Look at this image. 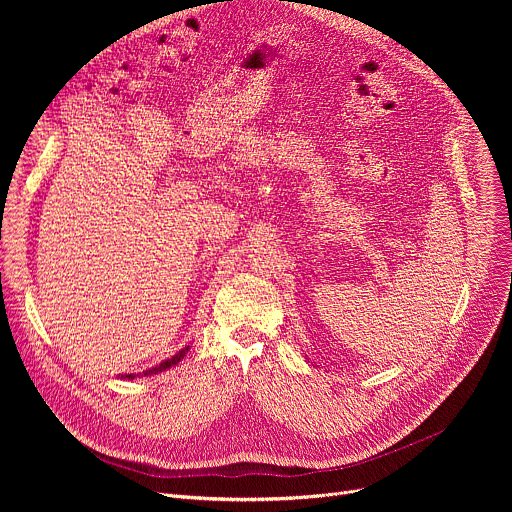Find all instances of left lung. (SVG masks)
I'll return each instance as SVG.
<instances>
[{
    "label": "left lung",
    "mask_w": 512,
    "mask_h": 512,
    "mask_svg": "<svg viewBox=\"0 0 512 512\" xmlns=\"http://www.w3.org/2000/svg\"><path fill=\"white\" fill-rule=\"evenodd\" d=\"M308 362H310V360H308Z\"/></svg>",
    "instance_id": "8db88e82"
}]
</instances>
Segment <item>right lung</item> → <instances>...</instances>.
Segmentation results:
<instances>
[{
    "instance_id": "obj_1",
    "label": "right lung",
    "mask_w": 512,
    "mask_h": 512,
    "mask_svg": "<svg viewBox=\"0 0 512 512\" xmlns=\"http://www.w3.org/2000/svg\"><path fill=\"white\" fill-rule=\"evenodd\" d=\"M188 350H190V344L188 346H184L182 350H178L172 358H166L164 362H160V364H156V367H152V369H145L143 373H125V375H121V379H127V381H133V379H143V377H152V375H158V373H164V371H168L170 367H174V364H178L186 354H188Z\"/></svg>"
}]
</instances>
